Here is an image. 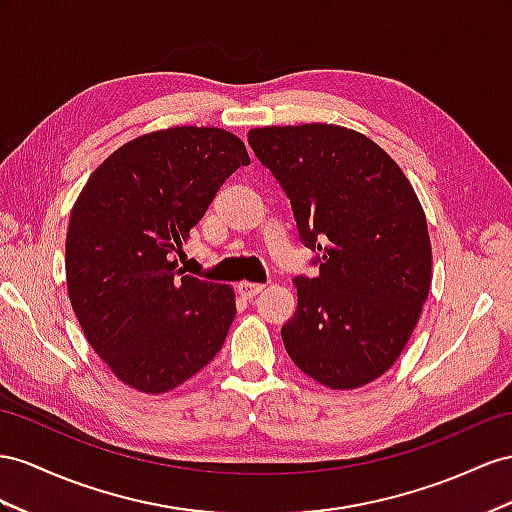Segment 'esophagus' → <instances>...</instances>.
I'll list each match as a JSON object with an SVG mask.
<instances>
[{"label":"esophagus","instance_id":"obj_1","mask_svg":"<svg viewBox=\"0 0 512 512\" xmlns=\"http://www.w3.org/2000/svg\"><path fill=\"white\" fill-rule=\"evenodd\" d=\"M238 292H240V296L251 300L259 292H264V285H261V283H251V281H242V283H238Z\"/></svg>","mask_w":512,"mask_h":512}]
</instances>
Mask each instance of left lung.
I'll list each match as a JSON object with an SVG mask.
<instances>
[{"instance_id":"left-lung-1","label":"left lung","mask_w":512,"mask_h":512,"mask_svg":"<svg viewBox=\"0 0 512 512\" xmlns=\"http://www.w3.org/2000/svg\"><path fill=\"white\" fill-rule=\"evenodd\" d=\"M290 196L320 274L298 277L281 337L313 381L357 389L383 376L419 320L432 281L426 214L402 168L374 140L329 123L248 131Z\"/></svg>"}]
</instances>
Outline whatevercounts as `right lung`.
<instances>
[{
    "label": "right lung",
    "instance_id": "right-lung-1",
    "mask_svg": "<svg viewBox=\"0 0 512 512\" xmlns=\"http://www.w3.org/2000/svg\"><path fill=\"white\" fill-rule=\"evenodd\" d=\"M248 162L227 129L170 127L125 142L77 196L64 259L69 300L88 344L131 389H175L225 344L233 287L183 274L175 253Z\"/></svg>",
    "mask_w": 512,
    "mask_h": 512
}]
</instances>
